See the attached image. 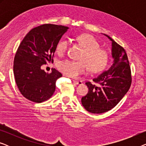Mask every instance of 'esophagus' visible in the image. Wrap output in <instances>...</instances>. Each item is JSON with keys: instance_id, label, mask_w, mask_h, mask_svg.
I'll return each instance as SVG.
<instances>
[{"instance_id": "34e87169", "label": "esophagus", "mask_w": 146, "mask_h": 146, "mask_svg": "<svg viewBox=\"0 0 146 146\" xmlns=\"http://www.w3.org/2000/svg\"><path fill=\"white\" fill-rule=\"evenodd\" d=\"M73 82H74V83L76 84H77V85H81V84H82V81L76 80H74Z\"/></svg>"}]
</instances>
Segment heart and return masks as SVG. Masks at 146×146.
<instances>
[{"instance_id": "heart-1", "label": "heart", "mask_w": 146, "mask_h": 146, "mask_svg": "<svg viewBox=\"0 0 146 146\" xmlns=\"http://www.w3.org/2000/svg\"><path fill=\"white\" fill-rule=\"evenodd\" d=\"M76 40L85 50L81 60L74 61L66 60L60 62L58 69L65 75L72 78H77L86 72L88 67L91 72L96 73L102 70L108 62V54L104 50L99 48V44L92 36L84 34L76 38ZM67 40L60 41L56 46V52L62 54L68 47Z\"/></svg>"}]
</instances>
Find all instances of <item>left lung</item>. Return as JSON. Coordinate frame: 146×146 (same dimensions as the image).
<instances>
[{
    "label": "left lung",
    "mask_w": 146,
    "mask_h": 146,
    "mask_svg": "<svg viewBox=\"0 0 146 146\" xmlns=\"http://www.w3.org/2000/svg\"><path fill=\"white\" fill-rule=\"evenodd\" d=\"M111 42L112 64L108 70L93 79L98 85L86 82L88 92L82 98L84 108L92 113L106 112L114 108L127 92L131 86V70L125 50L108 35Z\"/></svg>",
    "instance_id": "left-lung-1"
}]
</instances>
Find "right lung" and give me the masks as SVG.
I'll use <instances>...</instances> for the list:
<instances>
[{"mask_svg": "<svg viewBox=\"0 0 146 146\" xmlns=\"http://www.w3.org/2000/svg\"><path fill=\"white\" fill-rule=\"evenodd\" d=\"M69 28L46 24L33 29L21 42L14 60L16 84L22 95L36 103L47 100L53 95L56 81L62 74L55 68L51 73L41 69L53 61L57 44Z\"/></svg>", "mask_w": 146, "mask_h": 146, "instance_id": "1", "label": "right lung"}]
</instances>
